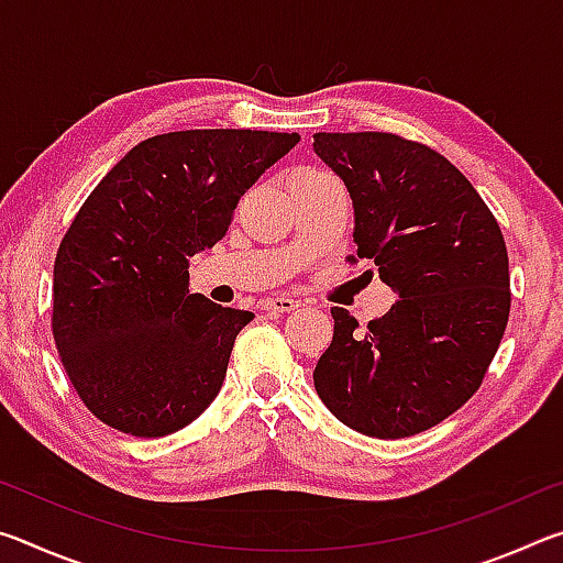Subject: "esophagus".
<instances>
[{
  "mask_svg": "<svg viewBox=\"0 0 563 563\" xmlns=\"http://www.w3.org/2000/svg\"><path fill=\"white\" fill-rule=\"evenodd\" d=\"M263 308L271 312H290L295 308H300V302L290 298V295H275V298L263 300Z\"/></svg>",
  "mask_w": 563,
  "mask_h": 563,
  "instance_id": "obj_1",
  "label": "esophagus"
}]
</instances>
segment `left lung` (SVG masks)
<instances>
[{
    "mask_svg": "<svg viewBox=\"0 0 563 563\" xmlns=\"http://www.w3.org/2000/svg\"><path fill=\"white\" fill-rule=\"evenodd\" d=\"M312 139L345 180L357 258L399 298L365 330L332 308L312 379L350 430L402 440L456 412L487 375L509 320L507 245L482 196L430 146L383 131Z\"/></svg>",
    "mask_w": 563,
    "mask_h": 563,
    "instance_id": "8db88e82",
    "label": "left lung"
}]
</instances>
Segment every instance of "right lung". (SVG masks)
<instances>
[{
  "label": "right lung",
  "instance_id": "right-lung-1",
  "mask_svg": "<svg viewBox=\"0 0 563 563\" xmlns=\"http://www.w3.org/2000/svg\"><path fill=\"white\" fill-rule=\"evenodd\" d=\"M298 133L194 129L141 141L62 238L52 332L76 395L131 437H166L221 393L253 312L188 292V261L225 235L238 201Z\"/></svg>",
  "mask_w": 563,
  "mask_h": 563
}]
</instances>
